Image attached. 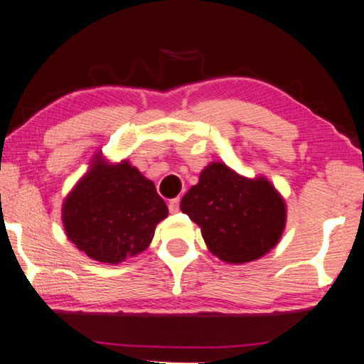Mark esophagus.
<instances>
[{
	"instance_id": "obj_1",
	"label": "esophagus",
	"mask_w": 364,
	"mask_h": 364,
	"mask_svg": "<svg viewBox=\"0 0 364 364\" xmlns=\"http://www.w3.org/2000/svg\"><path fill=\"white\" fill-rule=\"evenodd\" d=\"M178 208H181V200L174 198V200L169 201V211H171L172 214H176V213L178 211Z\"/></svg>"
}]
</instances>
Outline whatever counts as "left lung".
<instances>
[{
  "label": "left lung",
  "instance_id": "obj_1",
  "mask_svg": "<svg viewBox=\"0 0 364 364\" xmlns=\"http://www.w3.org/2000/svg\"><path fill=\"white\" fill-rule=\"evenodd\" d=\"M181 210L200 225L210 252L229 264L259 259L277 245L287 223L282 195L266 177L237 174L219 161L200 172Z\"/></svg>",
  "mask_w": 364,
  "mask_h": 364
}]
</instances>
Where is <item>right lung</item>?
Listing matches in <instances>:
<instances>
[{
    "label": "right lung",
    "mask_w": 364,
    "mask_h": 364,
    "mask_svg": "<svg viewBox=\"0 0 364 364\" xmlns=\"http://www.w3.org/2000/svg\"><path fill=\"white\" fill-rule=\"evenodd\" d=\"M168 214L150 178L127 159L112 164L100 151L63 203L69 240L88 258L109 264L146 250Z\"/></svg>",
    "instance_id": "obj_1"
}]
</instances>
